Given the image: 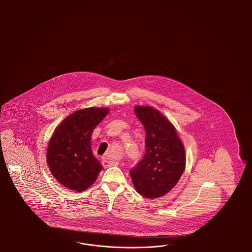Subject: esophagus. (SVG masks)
I'll return each mask as SVG.
<instances>
[{
    "label": "esophagus",
    "instance_id": "34e87169",
    "mask_svg": "<svg viewBox=\"0 0 252 252\" xmlns=\"http://www.w3.org/2000/svg\"><path fill=\"white\" fill-rule=\"evenodd\" d=\"M103 160H102V165L104 166V167H111V166H115V165H118V161H114V160H107L105 157H103L102 158Z\"/></svg>",
    "mask_w": 252,
    "mask_h": 252
}]
</instances>
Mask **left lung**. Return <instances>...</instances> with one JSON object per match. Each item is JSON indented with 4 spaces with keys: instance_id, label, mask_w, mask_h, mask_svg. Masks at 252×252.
<instances>
[{
    "instance_id": "1",
    "label": "left lung",
    "mask_w": 252,
    "mask_h": 252,
    "mask_svg": "<svg viewBox=\"0 0 252 252\" xmlns=\"http://www.w3.org/2000/svg\"><path fill=\"white\" fill-rule=\"evenodd\" d=\"M146 132V152L130 171L137 193L145 198L162 197L176 187L186 168L183 142L176 127L157 109L134 107Z\"/></svg>"
}]
</instances>
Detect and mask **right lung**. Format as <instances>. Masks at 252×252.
<instances>
[{"instance_id":"1","label":"right lung","mask_w":252,"mask_h":252,"mask_svg":"<svg viewBox=\"0 0 252 252\" xmlns=\"http://www.w3.org/2000/svg\"><path fill=\"white\" fill-rule=\"evenodd\" d=\"M109 113V108L90 107L65 117L49 141L46 159L54 178L71 190L90 188L103 169L92 150L94 128Z\"/></svg>"}]
</instances>
